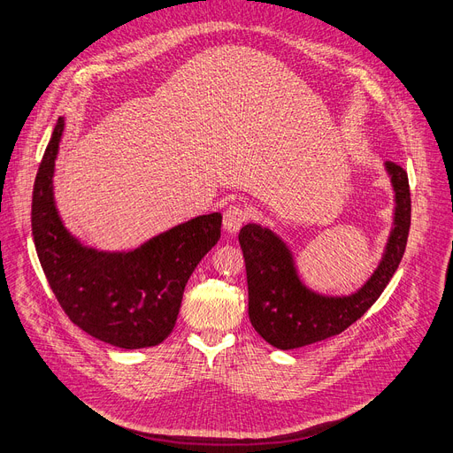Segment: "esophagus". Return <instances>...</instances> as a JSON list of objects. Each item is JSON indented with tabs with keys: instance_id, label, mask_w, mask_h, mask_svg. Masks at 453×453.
<instances>
[{
	"instance_id": "esophagus-1",
	"label": "esophagus",
	"mask_w": 453,
	"mask_h": 453,
	"mask_svg": "<svg viewBox=\"0 0 453 453\" xmlns=\"http://www.w3.org/2000/svg\"><path fill=\"white\" fill-rule=\"evenodd\" d=\"M248 212L241 205H229L224 211V229L227 233H237L246 222Z\"/></svg>"
}]
</instances>
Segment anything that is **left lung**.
Here are the masks:
<instances>
[{
	"instance_id": "1",
	"label": "left lung",
	"mask_w": 453,
	"mask_h": 453,
	"mask_svg": "<svg viewBox=\"0 0 453 453\" xmlns=\"http://www.w3.org/2000/svg\"><path fill=\"white\" fill-rule=\"evenodd\" d=\"M395 196L394 227L372 278L347 296H326L304 286L288 244L274 231L246 224L239 242L246 263L248 315L259 336L273 347L289 350L349 328L373 306L405 254L411 229L409 177L395 162L384 164Z\"/></svg>"
}]
</instances>
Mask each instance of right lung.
Returning <instances> with one entry per match:
<instances>
[{"label":"right lung","instance_id":"right-lung-1","mask_svg":"<svg viewBox=\"0 0 453 453\" xmlns=\"http://www.w3.org/2000/svg\"><path fill=\"white\" fill-rule=\"evenodd\" d=\"M59 117L44 150L31 201V231L46 280L69 319L89 336L142 349L170 336L188 278L220 239L222 214L192 218L130 252H98L63 226L54 201Z\"/></svg>","mask_w":453,"mask_h":453}]
</instances>
